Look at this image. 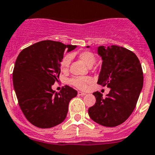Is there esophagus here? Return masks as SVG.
<instances>
[{
  "label": "esophagus",
  "mask_w": 155,
  "mask_h": 155,
  "mask_svg": "<svg viewBox=\"0 0 155 155\" xmlns=\"http://www.w3.org/2000/svg\"><path fill=\"white\" fill-rule=\"evenodd\" d=\"M78 95H79V96H84V95H85V93L82 92V91H78Z\"/></svg>",
  "instance_id": "34e87169"
}]
</instances>
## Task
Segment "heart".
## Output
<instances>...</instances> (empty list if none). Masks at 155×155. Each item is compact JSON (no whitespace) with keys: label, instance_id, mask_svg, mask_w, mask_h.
Segmentation results:
<instances>
[{"label":"heart","instance_id":"1","mask_svg":"<svg viewBox=\"0 0 155 155\" xmlns=\"http://www.w3.org/2000/svg\"><path fill=\"white\" fill-rule=\"evenodd\" d=\"M79 58L88 67H91L96 62V57L92 52L85 51L79 54ZM71 57L67 54L63 58L61 61V68L63 70H67L70 66ZM92 82V79L91 77H73L70 79V83L76 88L81 90H85L90 83Z\"/></svg>","mask_w":155,"mask_h":155}]
</instances>
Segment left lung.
Returning a JSON list of instances; mask_svg holds the SVG:
<instances>
[{
  "label": "left lung",
  "mask_w": 155,
  "mask_h": 155,
  "mask_svg": "<svg viewBox=\"0 0 155 155\" xmlns=\"http://www.w3.org/2000/svg\"><path fill=\"white\" fill-rule=\"evenodd\" d=\"M97 52L103 60L97 84L110 90L105 97L99 91L93 93L96 103L88 115L100 125L114 127L134 110L143 86V72L137 56L125 48L100 46Z\"/></svg>",
  "instance_id": "obj_1"
}]
</instances>
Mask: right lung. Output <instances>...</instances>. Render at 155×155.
<instances>
[{
  "label": "right lung",
  "mask_w": 155,
  "mask_h": 155,
  "mask_svg": "<svg viewBox=\"0 0 155 155\" xmlns=\"http://www.w3.org/2000/svg\"><path fill=\"white\" fill-rule=\"evenodd\" d=\"M76 47L45 40L25 48L18 55L13 72V87L21 110L35 127L51 128L65 120L69 103L77 91L64 85L55 92L51 86L58 82L66 48L70 51Z\"/></svg>",
  "instance_id": "1"
}]
</instances>
